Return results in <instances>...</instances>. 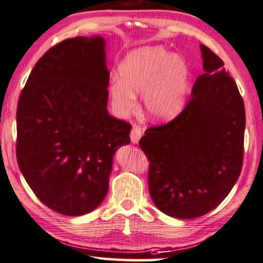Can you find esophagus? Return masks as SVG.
I'll return each instance as SVG.
<instances>
[{
    "mask_svg": "<svg viewBox=\"0 0 263 263\" xmlns=\"http://www.w3.org/2000/svg\"><path fill=\"white\" fill-rule=\"evenodd\" d=\"M141 136H142V129L138 127V125H134V127H133V129H132V133H130L132 143L138 144L140 139H141Z\"/></svg>",
    "mask_w": 263,
    "mask_h": 263,
    "instance_id": "obj_1",
    "label": "esophagus"
}]
</instances>
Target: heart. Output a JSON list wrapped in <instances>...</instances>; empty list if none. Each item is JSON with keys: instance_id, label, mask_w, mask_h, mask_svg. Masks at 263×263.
Here are the masks:
<instances>
[{"instance_id": "obj_1", "label": "heart", "mask_w": 263, "mask_h": 263, "mask_svg": "<svg viewBox=\"0 0 263 263\" xmlns=\"http://www.w3.org/2000/svg\"><path fill=\"white\" fill-rule=\"evenodd\" d=\"M119 76L110 84V96L120 114L132 111L135 95L143 91V106L152 120L166 122L184 109L189 68L180 55L160 46L136 48L120 63Z\"/></svg>"}]
</instances>
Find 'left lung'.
<instances>
[{"instance_id": "obj_1", "label": "left lung", "mask_w": 263, "mask_h": 263, "mask_svg": "<svg viewBox=\"0 0 263 263\" xmlns=\"http://www.w3.org/2000/svg\"><path fill=\"white\" fill-rule=\"evenodd\" d=\"M204 73L173 121L148 128L140 147L149 159V193L174 218L200 217L222 203L241 173L245 103L224 63L200 45Z\"/></svg>"}]
</instances>
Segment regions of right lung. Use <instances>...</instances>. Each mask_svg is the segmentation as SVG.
<instances>
[{"mask_svg":"<svg viewBox=\"0 0 263 263\" xmlns=\"http://www.w3.org/2000/svg\"><path fill=\"white\" fill-rule=\"evenodd\" d=\"M108 85L105 39L76 36L41 57L18 98V167L35 196L59 214L98 208L114 155L130 142L132 125L106 109Z\"/></svg>","mask_w":263,"mask_h":263,"instance_id":"right-lung-1","label":"right lung"}]
</instances>
